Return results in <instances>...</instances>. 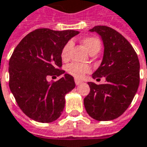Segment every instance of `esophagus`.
<instances>
[{"label":"esophagus","mask_w":147,"mask_h":147,"mask_svg":"<svg viewBox=\"0 0 147 147\" xmlns=\"http://www.w3.org/2000/svg\"><path fill=\"white\" fill-rule=\"evenodd\" d=\"M82 81H79V80H78V79H75V84L77 85H80V84H82Z\"/></svg>","instance_id":"1"}]
</instances>
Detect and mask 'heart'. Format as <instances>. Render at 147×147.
<instances>
[{"label": "heart", "mask_w": 147, "mask_h": 147, "mask_svg": "<svg viewBox=\"0 0 147 147\" xmlns=\"http://www.w3.org/2000/svg\"><path fill=\"white\" fill-rule=\"evenodd\" d=\"M81 42L89 54L96 53L99 51V50L100 48V41L97 37H95V36L84 37L82 38ZM72 45H73V43L71 41H69L62 47V51H61V59H62V61L65 62L69 59V51H70ZM66 71L69 74L73 76L74 78L77 79H81L85 76V74L90 71V67L88 65H82V64L73 62L66 66Z\"/></svg>", "instance_id": "1"}]
</instances>
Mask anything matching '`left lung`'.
<instances>
[{"label": "left lung", "instance_id": "obj_1", "mask_svg": "<svg viewBox=\"0 0 147 147\" xmlns=\"http://www.w3.org/2000/svg\"><path fill=\"white\" fill-rule=\"evenodd\" d=\"M100 35L104 56L99 68L92 74L97 85L88 82L90 92L84 99L85 110L92 119L109 121L118 118L131 105L139 85V61L131 43L115 30L107 26H95L89 30Z\"/></svg>", "mask_w": 147, "mask_h": 147}]
</instances>
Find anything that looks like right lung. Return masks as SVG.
Segmentation results:
<instances>
[{
	"label": "right lung",
	"mask_w": 147,
	"mask_h": 147,
	"mask_svg": "<svg viewBox=\"0 0 147 147\" xmlns=\"http://www.w3.org/2000/svg\"><path fill=\"white\" fill-rule=\"evenodd\" d=\"M78 31L36 29L20 42L9 60V88L16 101L29 118L51 123L62 114L65 96L75 87L74 79L65 74L57 82L48 76L64 74L61 51Z\"/></svg>",
	"instance_id": "obj_1"
}]
</instances>
